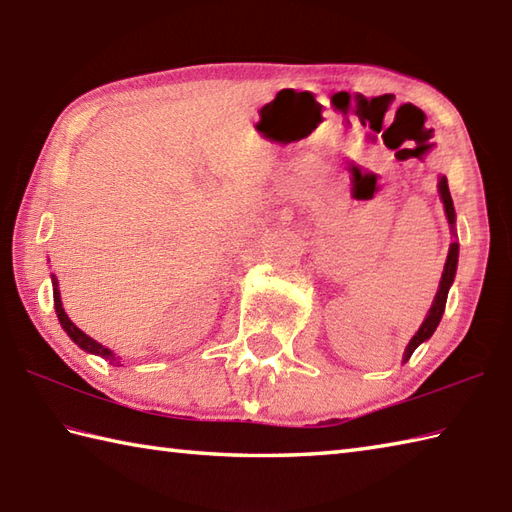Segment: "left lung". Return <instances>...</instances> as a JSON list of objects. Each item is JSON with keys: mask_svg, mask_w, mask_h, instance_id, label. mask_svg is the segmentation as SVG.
I'll list each match as a JSON object with an SVG mask.
<instances>
[{"mask_svg": "<svg viewBox=\"0 0 512 512\" xmlns=\"http://www.w3.org/2000/svg\"><path fill=\"white\" fill-rule=\"evenodd\" d=\"M437 190H440V198H442V203H444V212H446L448 223H451V227L455 229V207H453L451 192H448L446 176H440V183H437ZM457 256H460V245L451 243V247H448L446 265H444V271H442L440 289H437V294H435V298H433V305H431V309H429V314H426V318H424V322H422V327L417 329V333H415V336H413L411 342H409V347H406V351H404V362L413 356V351H415L417 347H420V344H422L424 340H429V338L433 336V331L437 329V325H440L442 314H444V307H446L448 289H451L453 280H455Z\"/></svg>", "mask_w": 512, "mask_h": 512, "instance_id": "1", "label": "left lung"}]
</instances>
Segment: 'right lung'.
Masks as SVG:
<instances>
[{"instance_id":"obj_1","label":"right lung","mask_w":512,"mask_h":512,"mask_svg":"<svg viewBox=\"0 0 512 512\" xmlns=\"http://www.w3.org/2000/svg\"><path fill=\"white\" fill-rule=\"evenodd\" d=\"M57 278L52 276V294H55V311H57V318H59V322H61V327H64V331L68 333L70 336V340L77 344V347H81L83 351H88V353H95V356H101L103 360H108L110 364H119V356H114V351H110L108 347H103L101 342H97V340H92L90 336H86V333H83L75 322H72L68 316H66V311H64V305H61V296H59V289H57Z\"/></svg>"}]
</instances>
